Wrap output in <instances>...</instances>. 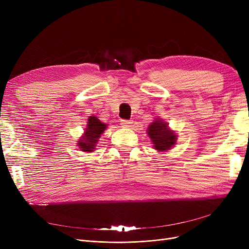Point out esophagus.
<instances>
[{"instance_id": "34e87169", "label": "esophagus", "mask_w": 249, "mask_h": 249, "mask_svg": "<svg viewBox=\"0 0 249 249\" xmlns=\"http://www.w3.org/2000/svg\"><path fill=\"white\" fill-rule=\"evenodd\" d=\"M132 124V121L131 120H125V119H122L121 120V125L123 127H130Z\"/></svg>"}]
</instances>
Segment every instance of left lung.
Masks as SVG:
<instances>
[{
    "label": "left lung",
    "instance_id": "1",
    "mask_svg": "<svg viewBox=\"0 0 249 249\" xmlns=\"http://www.w3.org/2000/svg\"><path fill=\"white\" fill-rule=\"evenodd\" d=\"M147 131L155 149L165 151L175 145L177 135L172 130L168 129L167 124L162 122V120H156L152 122L149 125Z\"/></svg>",
    "mask_w": 249,
    "mask_h": 249
}]
</instances>
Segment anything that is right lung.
<instances>
[{
  "instance_id": "add662e5",
  "label": "right lung",
  "mask_w": 249,
  "mask_h": 249,
  "mask_svg": "<svg viewBox=\"0 0 249 249\" xmlns=\"http://www.w3.org/2000/svg\"><path fill=\"white\" fill-rule=\"evenodd\" d=\"M106 127L107 126L102 123L97 117L89 116L85 136H83V139L78 141L77 145L80 146V148H82L83 151L91 152L95 149L96 143L98 142V139L104 132V130L106 129Z\"/></svg>"
}]
</instances>
